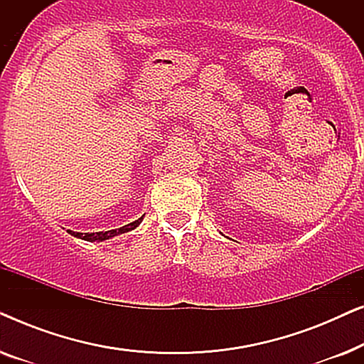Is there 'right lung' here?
<instances>
[{"label":"right lung","instance_id":"add662e5","mask_svg":"<svg viewBox=\"0 0 364 364\" xmlns=\"http://www.w3.org/2000/svg\"><path fill=\"white\" fill-rule=\"evenodd\" d=\"M142 218H137V220H134L131 223H127V225H124L121 228H114V230H107V232H96V233H81V232H73V230H68V233H71L73 237L76 238H81V240H86V242H104V240H109V238L112 237H117L121 235V233H126V232H131L134 228H137L141 225Z\"/></svg>","mask_w":364,"mask_h":364}]
</instances>
